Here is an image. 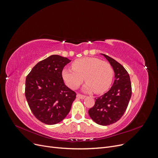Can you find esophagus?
Wrapping results in <instances>:
<instances>
[{
  "label": "esophagus",
  "instance_id": "esophagus-1",
  "mask_svg": "<svg viewBox=\"0 0 158 158\" xmlns=\"http://www.w3.org/2000/svg\"><path fill=\"white\" fill-rule=\"evenodd\" d=\"M76 97H77L78 98H80V99H84L86 96H85V95H84L78 94L77 95H76Z\"/></svg>",
  "mask_w": 158,
  "mask_h": 158
}]
</instances>
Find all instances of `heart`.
Listing matches in <instances>:
<instances>
[{
  "mask_svg": "<svg viewBox=\"0 0 158 158\" xmlns=\"http://www.w3.org/2000/svg\"><path fill=\"white\" fill-rule=\"evenodd\" d=\"M72 68H64L62 71V77L70 88L76 89L86 81L84 89L86 92L94 91L102 94L110 88L114 72L108 62L96 57L85 56L73 62Z\"/></svg>",
  "mask_w": 158,
  "mask_h": 158,
  "instance_id": "1",
  "label": "heart"
}]
</instances>
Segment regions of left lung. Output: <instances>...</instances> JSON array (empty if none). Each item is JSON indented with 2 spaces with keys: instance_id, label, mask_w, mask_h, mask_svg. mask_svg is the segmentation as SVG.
<instances>
[{
  "instance_id": "obj_1",
  "label": "left lung",
  "mask_w": 158,
  "mask_h": 158,
  "mask_svg": "<svg viewBox=\"0 0 158 158\" xmlns=\"http://www.w3.org/2000/svg\"><path fill=\"white\" fill-rule=\"evenodd\" d=\"M114 72V83L108 92L95 99V105L89 109V115L98 125H112L125 113L132 95L130 76L123 66L105 54Z\"/></svg>"
}]
</instances>
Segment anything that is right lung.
<instances>
[{
	"label": "right lung",
	"instance_id": "1",
	"mask_svg": "<svg viewBox=\"0 0 158 158\" xmlns=\"http://www.w3.org/2000/svg\"><path fill=\"white\" fill-rule=\"evenodd\" d=\"M71 60L53 55L39 62L26 79L25 95L34 116L46 125L59 123L70 112L76 94L62 77L64 66Z\"/></svg>",
	"mask_w": 158,
	"mask_h": 158
}]
</instances>
